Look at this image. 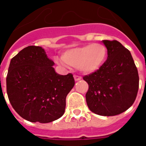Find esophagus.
<instances>
[{
	"label": "esophagus",
	"instance_id": "obj_1",
	"mask_svg": "<svg viewBox=\"0 0 146 146\" xmlns=\"http://www.w3.org/2000/svg\"><path fill=\"white\" fill-rule=\"evenodd\" d=\"M74 80L75 81H79L82 79V77H80V76H77V75H74Z\"/></svg>",
	"mask_w": 146,
	"mask_h": 146
}]
</instances>
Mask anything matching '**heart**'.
<instances>
[{
  "instance_id": "1",
  "label": "heart",
  "mask_w": 146,
  "mask_h": 146,
  "mask_svg": "<svg viewBox=\"0 0 146 146\" xmlns=\"http://www.w3.org/2000/svg\"><path fill=\"white\" fill-rule=\"evenodd\" d=\"M107 48L102 44L94 43L69 49L63 53L59 64L77 67L81 72L91 74L97 71L107 57Z\"/></svg>"
}]
</instances>
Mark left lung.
Listing matches in <instances>:
<instances>
[{"mask_svg": "<svg viewBox=\"0 0 146 146\" xmlns=\"http://www.w3.org/2000/svg\"><path fill=\"white\" fill-rule=\"evenodd\" d=\"M108 59L99 70L83 77L89 89L86 102L103 116L121 114L133 104L139 88L138 72L129 50L116 40H103Z\"/></svg>", "mask_w": 146, "mask_h": 146, "instance_id": "8db88e82", "label": "left lung"}]
</instances>
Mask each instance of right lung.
I'll return each mask as SVG.
<instances>
[{
    "instance_id": "right-lung-1",
    "label": "right lung",
    "mask_w": 146,
    "mask_h": 146,
    "mask_svg": "<svg viewBox=\"0 0 146 146\" xmlns=\"http://www.w3.org/2000/svg\"><path fill=\"white\" fill-rule=\"evenodd\" d=\"M42 47L28 46L10 62L6 91L11 106L22 118L45 123L64 115L66 98L74 86L72 74L60 75Z\"/></svg>"
}]
</instances>
